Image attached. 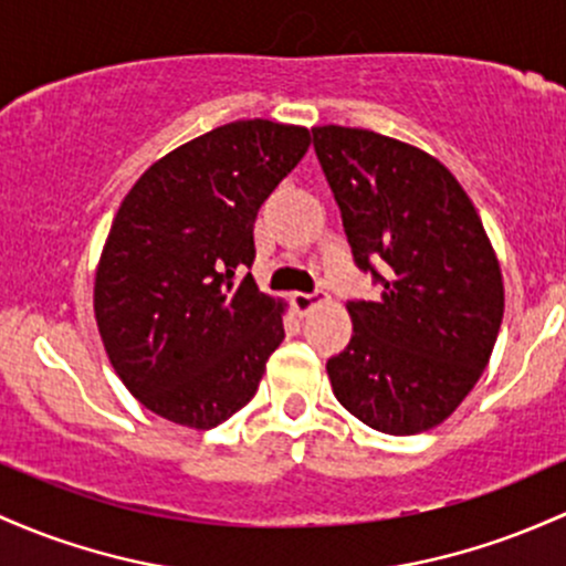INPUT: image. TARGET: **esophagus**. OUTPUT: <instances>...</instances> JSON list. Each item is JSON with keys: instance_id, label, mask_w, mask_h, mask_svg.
Returning a JSON list of instances; mask_svg holds the SVG:
<instances>
[{"instance_id": "obj_1", "label": "esophagus", "mask_w": 566, "mask_h": 566, "mask_svg": "<svg viewBox=\"0 0 566 566\" xmlns=\"http://www.w3.org/2000/svg\"><path fill=\"white\" fill-rule=\"evenodd\" d=\"M327 301V293H322V290H314V293H295L293 295V306L297 314H308L316 303Z\"/></svg>"}]
</instances>
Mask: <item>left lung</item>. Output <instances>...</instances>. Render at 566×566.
Returning <instances> with one entry per match:
<instances>
[{
    "label": "left lung",
    "instance_id": "obj_1",
    "mask_svg": "<svg viewBox=\"0 0 566 566\" xmlns=\"http://www.w3.org/2000/svg\"><path fill=\"white\" fill-rule=\"evenodd\" d=\"M312 134L354 263L381 282L376 301L346 303L354 333L327 359L333 392L378 432L432 430L475 387L500 333L505 290L492 241L432 155L365 128Z\"/></svg>",
    "mask_w": 566,
    "mask_h": 566
}]
</instances>
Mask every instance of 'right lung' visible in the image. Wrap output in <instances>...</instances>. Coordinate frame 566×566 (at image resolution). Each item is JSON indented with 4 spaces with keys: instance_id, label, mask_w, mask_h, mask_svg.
<instances>
[{
    "instance_id": "obj_1",
    "label": "right lung",
    "mask_w": 566,
    "mask_h": 566,
    "mask_svg": "<svg viewBox=\"0 0 566 566\" xmlns=\"http://www.w3.org/2000/svg\"><path fill=\"white\" fill-rule=\"evenodd\" d=\"M312 145L308 128L235 120L142 174L93 284L104 349L153 413L212 430L258 392L284 303L254 284V220Z\"/></svg>"
}]
</instances>
